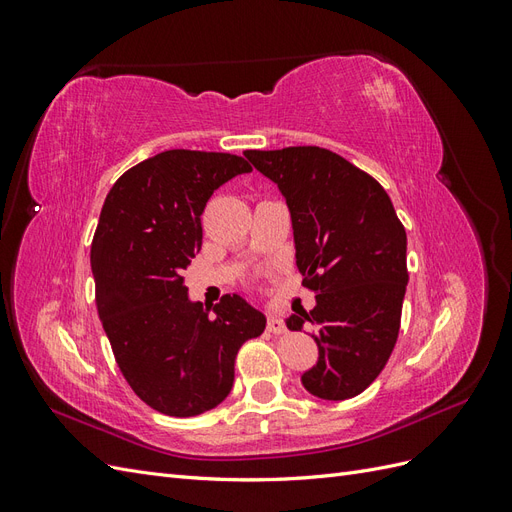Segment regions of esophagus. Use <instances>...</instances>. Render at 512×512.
I'll use <instances>...</instances> for the list:
<instances>
[{
	"instance_id": "esophagus-1",
	"label": "esophagus",
	"mask_w": 512,
	"mask_h": 512,
	"mask_svg": "<svg viewBox=\"0 0 512 512\" xmlns=\"http://www.w3.org/2000/svg\"><path fill=\"white\" fill-rule=\"evenodd\" d=\"M267 329L271 333H284L286 331V322L277 316V314H269V320H267Z\"/></svg>"
}]
</instances>
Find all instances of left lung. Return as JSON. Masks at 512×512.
I'll return each mask as SVG.
<instances>
[{
	"mask_svg": "<svg viewBox=\"0 0 512 512\" xmlns=\"http://www.w3.org/2000/svg\"><path fill=\"white\" fill-rule=\"evenodd\" d=\"M282 192L297 267L316 292L312 312L286 318L290 331L316 327L318 361L301 376L327 401L363 393L395 348L408 286V239L382 185L320 147L245 151Z\"/></svg>",
	"mask_w": 512,
	"mask_h": 512,
	"instance_id": "obj_1",
	"label": "left lung"
}]
</instances>
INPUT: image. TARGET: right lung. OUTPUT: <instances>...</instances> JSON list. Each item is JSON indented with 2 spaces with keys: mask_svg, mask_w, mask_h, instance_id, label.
Instances as JSON below:
<instances>
[{
  "mask_svg": "<svg viewBox=\"0 0 512 512\" xmlns=\"http://www.w3.org/2000/svg\"><path fill=\"white\" fill-rule=\"evenodd\" d=\"M243 173L252 166L232 153L170 149L126 170L104 200L91 243L98 316L132 391L168 416L222 404L239 348L265 331L239 294L205 309L183 284L207 200Z\"/></svg>",
  "mask_w": 512,
  "mask_h": 512,
  "instance_id": "right-lung-1",
  "label": "right lung"
}]
</instances>
